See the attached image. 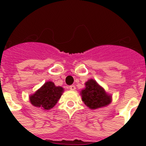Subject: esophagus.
Returning <instances> with one entry per match:
<instances>
[{"label":"esophagus","mask_w":146,"mask_h":146,"mask_svg":"<svg viewBox=\"0 0 146 146\" xmlns=\"http://www.w3.org/2000/svg\"><path fill=\"white\" fill-rule=\"evenodd\" d=\"M69 89H70L71 91H74V90L76 89V88H75V86H74V85H72V86H69Z\"/></svg>","instance_id":"34e87169"}]
</instances>
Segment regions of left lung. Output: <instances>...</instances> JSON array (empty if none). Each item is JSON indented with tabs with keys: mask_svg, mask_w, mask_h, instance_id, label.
Listing matches in <instances>:
<instances>
[{
	"mask_svg": "<svg viewBox=\"0 0 146 146\" xmlns=\"http://www.w3.org/2000/svg\"><path fill=\"white\" fill-rule=\"evenodd\" d=\"M85 88L80 91L82 100L88 108L96 110L109 105L112 102V95L94 79H89L85 83Z\"/></svg>",
	"mask_w": 146,
	"mask_h": 146,
	"instance_id": "obj_1",
	"label": "left lung"
}]
</instances>
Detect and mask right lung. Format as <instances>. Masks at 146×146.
<instances>
[{
  "instance_id": "1",
  "label": "right lung",
  "mask_w": 146,
  "mask_h": 146,
  "mask_svg": "<svg viewBox=\"0 0 146 146\" xmlns=\"http://www.w3.org/2000/svg\"><path fill=\"white\" fill-rule=\"evenodd\" d=\"M64 91V88L56 86L52 81H47L34 94L30 95V102L44 110H50L57 104Z\"/></svg>"
}]
</instances>
